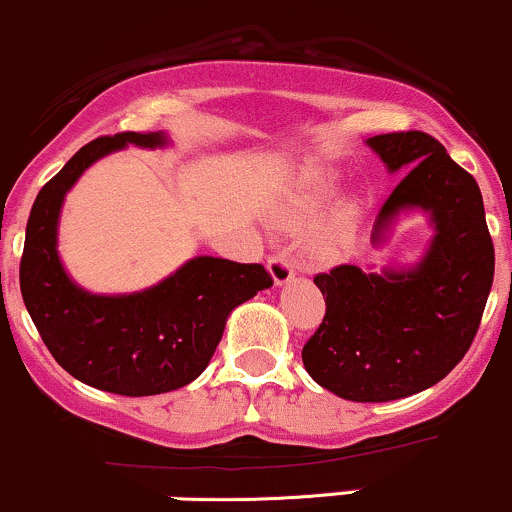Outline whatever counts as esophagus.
<instances>
[{
	"mask_svg": "<svg viewBox=\"0 0 512 512\" xmlns=\"http://www.w3.org/2000/svg\"><path fill=\"white\" fill-rule=\"evenodd\" d=\"M267 267H269V272H272V279L277 284L291 282V277H294V272H296L294 260H291L289 252H277V255L269 257Z\"/></svg>",
	"mask_w": 512,
	"mask_h": 512,
	"instance_id": "34e87169",
	"label": "esophagus"
}]
</instances>
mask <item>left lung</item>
<instances>
[{"label": "left lung", "mask_w": 512, "mask_h": 512, "mask_svg": "<svg viewBox=\"0 0 512 512\" xmlns=\"http://www.w3.org/2000/svg\"><path fill=\"white\" fill-rule=\"evenodd\" d=\"M391 172L408 167L376 218L379 238L403 209L430 211L435 240L411 272L364 274L355 265L313 282L325 316L303 345V367L323 389L384 403L430 389L462 362L493 284V240L479 184L423 131L367 140Z\"/></svg>", "instance_id": "1"}]
</instances>
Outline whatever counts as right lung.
<instances>
[{
	"label": "right lung",
	"mask_w": 512,
	"mask_h": 512,
	"mask_svg": "<svg viewBox=\"0 0 512 512\" xmlns=\"http://www.w3.org/2000/svg\"><path fill=\"white\" fill-rule=\"evenodd\" d=\"M128 143L155 148L162 136L123 131L94 138L43 184L26 223L19 284L28 316L67 374L101 391L155 396L204 372L228 313L274 279L257 262L196 257L143 294L92 296L77 289L55 252L60 204L94 160Z\"/></svg>",
	"instance_id": "1"
}]
</instances>
